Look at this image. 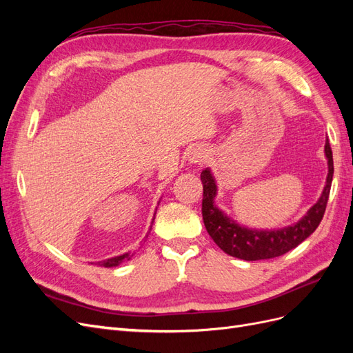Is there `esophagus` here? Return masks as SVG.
I'll return each instance as SVG.
<instances>
[{
  "label": "esophagus",
  "instance_id": "esophagus-1",
  "mask_svg": "<svg viewBox=\"0 0 353 353\" xmlns=\"http://www.w3.org/2000/svg\"><path fill=\"white\" fill-rule=\"evenodd\" d=\"M208 159V150L205 147H196L191 150L190 156H188V160L190 163H194V165H201L205 163Z\"/></svg>",
  "mask_w": 353,
  "mask_h": 353
}]
</instances>
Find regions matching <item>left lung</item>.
<instances>
[{"mask_svg":"<svg viewBox=\"0 0 353 353\" xmlns=\"http://www.w3.org/2000/svg\"><path fill=\"white\" fill-rule=\"evenodd\" d=\"M324 152L328 160V175L321 197L301 221L281 230H250L239 225L236 221L228 218L215 205L218 191L215 178L209 169L203 170L200 175L203 183L201 215L212 240L227 254L244 261L272 259L297 248L318 228L327 208L334 172L333 152H331L328 140L325 141Z\"/></svg>","mask_w":353,"mask_h":353,"instance_id":"8db88e82","label":"left lung"}]
</instances>
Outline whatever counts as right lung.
Instances as JSON below:
<instances>
[{"mask_svg": "<svg viewBox=\"0 0 353 353\" xmlns=\"http://www.w3.org/2000/svg\"><path fill=\"white\" fill-rule=\"evenodd\" d=\"M154 221V218H153ZM132 253H125V254H121V256H114V258H110V259H105V261H100L97 262L99 266H104V268H112V266H117L119 263H122L125 259H131Z\"/></svg>", "mask_w": 353, "mask_h": 353, "instance_id": "right-lung-1", "label": "right lung"}]
</instances>
